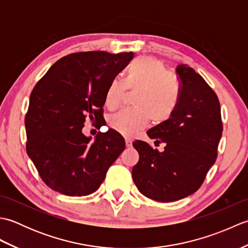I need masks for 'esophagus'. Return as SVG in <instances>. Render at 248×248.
Returning a JSON list of instances; mask_svg holds the SVG:
<instances>
[{
    "label": "esophagus",
    "mask_w": 248,
    "mask_h": 248,
    "mask_svg": "<svg viewBox=\"0 0 248 248\" xmlns=\"http://www.w3.org/2000/svg\"><path fill=\"white\" fill-rule=\"evenodd\" d=\"M125 147H127V148L132 147V140H131L130 139H125Z\"/></svg>",
    "instance_id": "34e87169"
}]
</instances>
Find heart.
<instances>
[{
    "instance_id": "obj_1",
    "label": "heart",
    "mask_w": 248,
    "mask_h": 248,
    "mask_svg": "<svg viewBox=\"0 0 248 248\" xmlns=\"http://www.w3.org/2000/svg\"><path fill=\"white\" fill-rule=\"evenodd\" d=\"M127 89L138 92L133 101L136 108L120 110L109 118L110 128L127 138L145 129L149 118L155 124L165 123L176 112L181 98L178 78L167 71L162 61L148 56L138 57L131 62L124 81H110L105 92V107L117 108Z\"/></svg>"
}]
</instances>
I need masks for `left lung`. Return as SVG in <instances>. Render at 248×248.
<instances>
[{
  "instance_id": "1",
  "label": "left lung",
  "mask_w": 248,
  "mask_h": 248,
  "mask_svg": "<svg viewBox=\"0 0 248 248\" xmlns=\"http://www.w3.org/2000/svg\"><path fill=\"white\" fill-rule=\"evenodd\" d=\"M181 98L176 112L147 134L164 151L146 141L135 140L140 160L132 178L146 197L162 202L186 198L202 186L207 172L217 161L223 124L217 93L202 77L187 65L176 68Z\"/></svg>"
}]
</instances>
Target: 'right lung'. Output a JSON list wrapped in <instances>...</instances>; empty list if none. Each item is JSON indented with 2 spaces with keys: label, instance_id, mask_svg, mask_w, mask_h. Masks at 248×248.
Instances as JSON below:
<instances>
[{
  "label": "right lung",
  "instance_id": "obj_1",
  "mask_svg": "<svg viewBox=\"0 0 248 248\" xmlns=\"http://www.w3.org/2000/svg\"><path fill=\"white\" fill-rule=\"evenodd\" d=\"M133 52H80L62 57L36 84L25 116L26 152L43 181L67 196L96 192L124 150V140L108 129L94 140L83 134L86 118H103L108 84Z\"/></svg>",
  "mask_w": 248,
  "mask_h": 248
}]
</instances>
